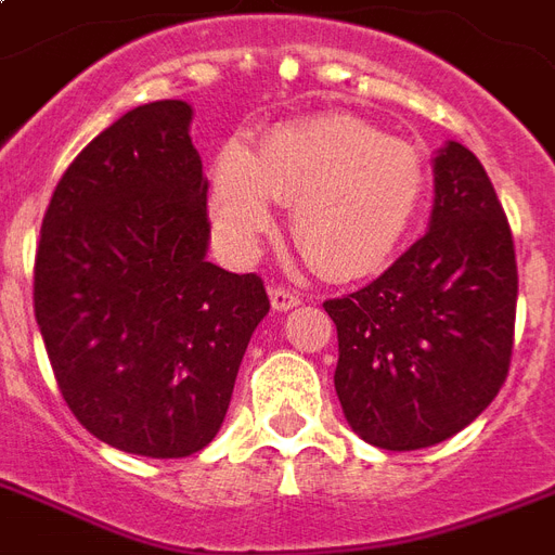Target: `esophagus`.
Returning a JSON list of instances; mask_svg holds the SVG:
<instances>
[{
	"label": "esophagus",
	"mask_w": 555,
	"mask_h": 555,
	"mask_svg": "<svg viewBox=\"0 0 555 555\" xmlns=\"http://www.w3.org/2000/svg\"><path fill=\"white\" fill-rule=\"evenodd\" d=\"M270 302H273V308L276 311H291V308L299 306V294L296 291H291V287H270Z\"/></svg>",
	"instance_id": "34e87169"
}]
</instances>
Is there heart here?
Segmentation results:
<instances>
[{"instance_id":"b5f03b06","label":"heart","mask_w":555,"mask_h":555,"mask_svg":"<svg viewBox=\"0 0 555 555\" xmlns=\"http://www.w3.org/2000/svg\"><path fill=\"white\" fill-rule=\"evenodd\" d=\"M428 192L416 145L358 116H314L273 127L256 154L227 145L209 175V211L230 253L247 259L291 206V232L323 276L380 270L408 238Z\"/></svg>"}]
</instances>
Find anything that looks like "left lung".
<instances>
[{"label": "left lung", "instance_id": "8db88e82", "mask_svg": "<svg viewBox=\"0 0 555 555\" xmlns=\"http://www.w3.org/2000/svg\"><path fill=\"white\" fill-rule=\"evenodd\" d=\"M434 175L430 230L370 285L323 302L346 422L387 451L472 425L513 361L518 264L492 180L460 142L439 151Z\"/></svg>", "mask_w": 555, "mask_h": 555}]
</instances>
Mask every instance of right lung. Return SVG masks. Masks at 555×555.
I'll use <instances>...</instances> for the list:
<instances>
[{"label":"right lung","instance_id":"add662e5","mask_svg":"<svg viewBox=\"0 0 555 555\" xmlns=\"http://www.w3.org/2000/svg\"><path fill=\"white\" fill-rule=\"evenodd\" d=\"M192 107L154 101L63 171L34 256V314L83 428L177 460L221 430L241 358L270 311L256 273L206 261L209 215Z\"/></svg>","mask_w":555,"mask_h":555}]
</instances>
